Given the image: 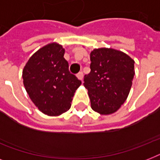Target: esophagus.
<instances>
[{
    "mask_svg": "<svg viewBox=\"0 0 160 160\" xmlns=\"http://www.w3.org/2000/svg\"><path fill=\"white\" fill-rule=\"evenodd\" d=\"M76 76H77V78L79 79V80H82L83 77H84V74H83V72H79L77 75H76Z\"/></svg>",
    "mask_w": 160,
    "mask_h": 160,
    "instance_id": "esophagus-1",
    "label": "esophagus"
}]
</instances>
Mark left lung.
<instances>
[{
	"label": "left lung",
	"mask_w": 160,
	"mask_h": 160,
	"mask_svg": "<svg viewBox=\"0 0 160 160\" xmlns=\"http://www.w3.org/2000/svg\"><path fill=\"white\" fill-rule=\"evenodd\" d=\"M90 72L85 75L91 108L100 114L114 113L129 95L134 76V61L114 49H95L90 53Z\"/></svg>",
	"instance_id": "1"
}]
</instances>
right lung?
Returning <instances> with one entry per match:
<instances>
[{"mask_svg":"<svg viewBox=\"0 0 160 160\" xmlns=\"http://www.w3.org/2000/svg\"><path fill=\"white\" fill-rule=\"evenodd\" d=\"M59 44L46 45L26 63L22 72L26 92L42 113L56 116L70 108L74 93L81 81L70 74Z\"/></svg>","mask_w":160,"mask_h":160,"instance_id":"right-lung-1","label":"right lung"}]
</instances>
